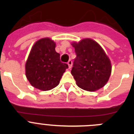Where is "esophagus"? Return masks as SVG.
<instances>
[{"label":"esophagus","instance_id":"obj_1","mask_svg":"<svg viewBox=\"0 0 134 134\" xmlns=\"http://www.w3.org/2000/svg\"><path fill=\"white\" fill-rule=\"evenodd\" d=\"M68 67H69V68H72V61L71 60H70L68 62Z\"/></svg>","mask_w":134,"mask_h":134}]
</instances>
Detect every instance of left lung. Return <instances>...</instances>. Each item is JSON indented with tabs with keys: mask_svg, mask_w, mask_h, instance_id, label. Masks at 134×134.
I'll list each match as a JSON object with an SVG mask.
<instances>
[{
	"mask_svg": "<svg viewBox=\"0 0 134 134\" xmlns=\"http://www.w3.org/2000/svg\"><path fill=\"white\" fill-rule=\"evenodd\" d=\"M76 57L71 74L82 89L94 91L105 86L111 72L110 60L94 40L85 39L72 43Z\"/></svg>",
	"mask_w": 134,
	"mask_h": 134,
	"instance_id": "1",
	"label": "left lung"
}]
</instances>
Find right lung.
<instances>
[{
	"mask_svg": "<svg viewBox=\"0 0 134 134\" xmlns=\"http://www.w3.org/2000/svg\"><path fill=\"white\" fill-rule=\"evenodd\" d=\"M55 43L49 38L37 41L33 46L25 64L27 80L35 88L49 91L55 88L66 68L55 50Z\"/></svg>",
	"mask_w": 134,
	"mask_h": 134,
	"instance_id": "1",
	"label": "right lung"
}]
</instances>
